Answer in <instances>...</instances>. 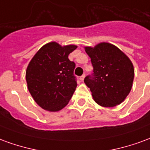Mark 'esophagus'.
Wrapping results in <instances>:
<instances>
[{
  "instance_id": "34e87169",
  "label": "esophagus",
  "mask_w": 150,
  "mask_h": 150,
  "mask_svg": "<svg viewBox=\"0 0 150 150\" xmlns=\"http://www.w3.org/2000/svg\"><path fill=\"white\" fill-rule=\"evenodd\" d=\"M84 77H85V75H82V76H80V80H81V81H83V80H84Z\"/></svg>"
}]
</instances>
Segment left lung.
<instances>
[{
	"label": "left lung",
	"instance_id": "1",
	"mask_svg": "<svg viewBox=\"0 0 150 150\" xmlns=\"http://www.w3.org/2000/svg\"><path fill=\"white\" fill-rule=\"evenodd\" d=\"M91 59L93 73L84 83L90 88L94 100L103 107H114L129 94L134 78L132 62L116 46L102 42L85 47Z\"/></svg>",
	"mask_w": 150,
	"mask_h": 150
}]
</instances>
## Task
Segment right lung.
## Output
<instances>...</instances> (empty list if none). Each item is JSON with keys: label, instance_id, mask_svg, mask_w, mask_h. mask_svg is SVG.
Wrapping results in <instances>:
<instances>
[{"label": "right lung", "instance_id": "obj_1", "mask_svg": "<svg viewBox=\"0 0 150 150\" xmlns=\"http://www.w3.org/2000/svg\"><path fill=\"white\" fill-rule=\"evenodd\" d=\"M77 46L50 42L31 59L25 73L29 91L40 107L57 112L68 104L77 87L75 63L68 55Z\"/></svg>", "mask_w": 150, "mask_h": 150}]
</instances>
